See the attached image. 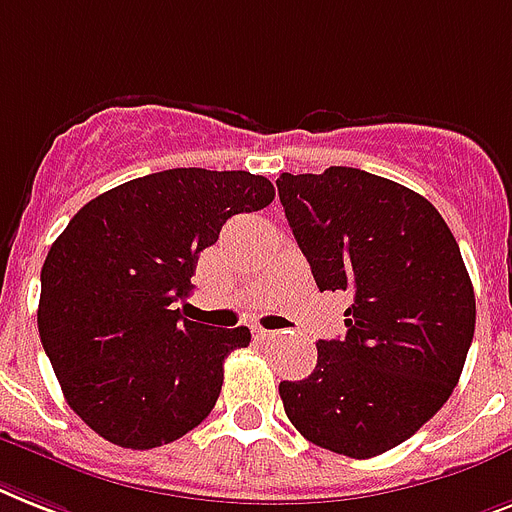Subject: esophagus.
<instances>
[{
	"label": "esophagus",
	"mask_w": 512,
	"mask_h": 512,
	"mask_svg": "<svg viewBox=\"0 0 512 512\" xmlns=\"http://www.w3.org/2000/svg\"><path fill=\"white\" fill-rule=\"evenodd\" d=\"M276 334H278V331H270V328H255V336H257V339H263V342H265V339H273Z\"/></svg>",
	"instance_id": "34e87169"
}]
</instances>
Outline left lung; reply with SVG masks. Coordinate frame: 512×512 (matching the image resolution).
Listing matches in <instances>:
<instances>
[{
  "label": "left lung",
  "mask_w": 512,
  "mask_h": 512,
  "mask_svg": "<svg viewBox=\"0 0 512 512\" xmlns=\"http://www.w3.org/2000/svg\"><path fill=\"white\" fill-rule=\"evenodd\" d=\"M286 220L321 292H350L344 339L278 394L323 450L376 458L450 400L476 328L463 255L429 199L357 168L281 173Z\"/></svg>",
  "instance_id": "left-lung-1"
}]
</instances>
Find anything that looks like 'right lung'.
Masks as SVG:
<instances>
[{
    "mask_svg": "<svg viewBox=\"0 0 512 512\" xmlns=\"http://www.w3.org/2000/svg\"><path fill=\"white\" fill-rule=\"evenodd\" d=\"M276 189L247 170L173 168L83 205L41 268L39 336L68 405L126 450H152L205 421L223 363L249 328H210L176 310L199 252L231 215Z\"/></svg>",
    "mask_w": 512,
    "mask_h": 512,
    "instance_id": "1",
    "label": "right lung"
}]
</instances>
